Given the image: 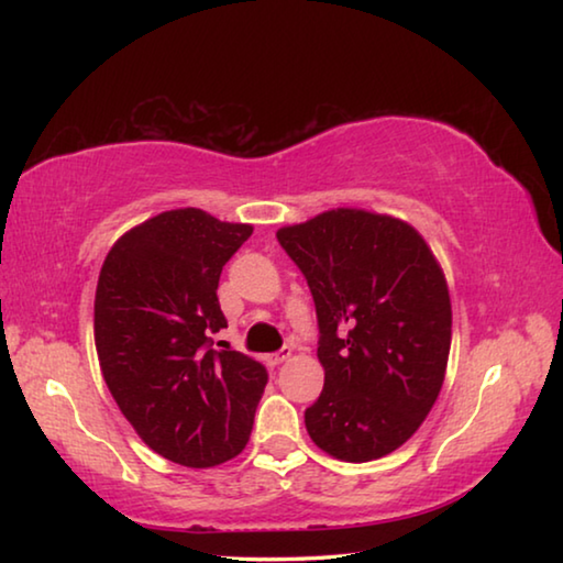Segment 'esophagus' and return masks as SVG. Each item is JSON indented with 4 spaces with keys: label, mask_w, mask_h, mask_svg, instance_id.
<instances>
[{
    "label": "esophagus",
    "mask_w": 563,
    "mask_h": 563,
    "mask_svg": "<svg viewBox=\"0 0 563 563\" xmlns=\"http://www.w3.org/2000/svg\"><path fill=\"white\" fill-rule=\"evenodd\" d=\"M290 357H292V347H283L280 352H275V355H271L268 362L275 367V365H283V362L290 360Z\"/></svg>",
    "instance_id": "34e87169"
}]
</instances>
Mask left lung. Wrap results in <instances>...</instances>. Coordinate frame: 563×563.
<instances>
[{"mask_svg": "<svg viewBox=\"0 0 563 563\" xmlns=\"http://www.w3.org/2000/svg\"><path fill=\"white\" fill-rule=\"evenodd\" d=\"M278 241L316 300L325 387L305 409L322 452L373 462L412 437L440 397L452 300L432 247L402 218L332 208Z\"/></svg>", "mask_w": 563, "mask_h": 563, "instance_id": "obj_1", "label": "left lung"}]
</instances>
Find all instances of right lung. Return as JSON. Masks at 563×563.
Listing matches in <instances>:
<instances>
[{
  "label": "right lung",
  "instance_id": "add662e5",
  "mask_svg": "<svg viewBox=\"0 0 563 563\" xmlns=\"http://www.w3.org/2000/svg\"><path fill=\"white\" fill-rule=\"evenodd\" d=\"M251 233L176 208L123 233L99 273L93 340L109 393L151 450L194 470L243 452L268 383L261 362L208 338L225 328L223 265Z\"/></svg>",
  "mask_w": 563,
  "mask_h": 563
}]
</instances>
